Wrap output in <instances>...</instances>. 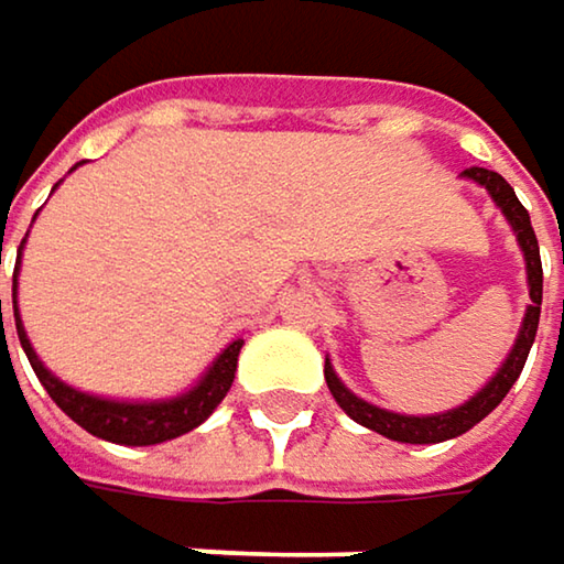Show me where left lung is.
<instances>
[{
    "label": "left lung",
    "mask_w": 564,
    "mask_h": 564,
    "mask_svg": "<svg viewBox=\"0 0 564 564\" xmlns=\"http://www.w3.org/2000/svg\"><path fill=\"white\" fill-rule=\"evenodd\" d=\"M465 177H471L475 183H481L487 193L494 196V203L503 209V216L510 219V226L517 231V241L527 254V274H530V310L523 316V329L517 335V345L510 351V358L503 361V368L490 378V384L471 397L465 406L458 410H448V413H438V416H400V413H387L381 406H371L365 400H358L348 387L341 384L335 378L333 365L326 361V384L333 390L335 403L361 426L375 430V433L387 435L393 442H413V445H430V442H445V438H455V435L468 433L471 426H478L485 420L487 413L507 397V390L517 384L523 365H527V355L533 348V338H536L539 329V306H542V261H539V241L536 231H533V223H530V213L527 206L517 199L513 186L500 174L494 171H485V167H468Z\"/></svg>",
    "instance_id": "obj_1"
}]
</instances>
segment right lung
<instances>
[{"instance_id":"add662e5","label":"right lung","mask_w":564,"mask_h":564,"mask_svg":"<svg viewBox=\"0 0 564 564\" xmlns=\"http://www.w3.org/2000/svg\"><path fill=\"white\" fill-rule=\"evenodd\" d=\"M19 261H22V248H19ZM15 261V264H19ZM12 306H15V274H12ZM0 326H2V300H0ZM15 329L22 338L28 361L37 375V381L51 393V400L77 423L86 433L99 435L106 442H119V445H158L167 438L196 430L229 393L235 381V365H238V351H241V338L231 341L229 348L213 361V368L206 371V378L193 387L189 393L164 400V403H119V400H102V397H89L79 393L64 381H57L34 355L31 341H28L22 319H19V306H15Z\"/></svg>"}]
</instances>
